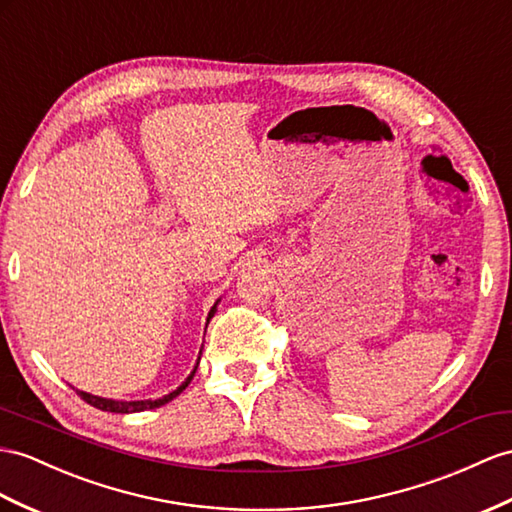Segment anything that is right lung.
<instances>
[{
  "instance_id": "right-lung-1",
  "label": "right lung",
  "mask_w": 512,
  "mask_h": 512,
  "mask_svg": "<svg viewBox=\"0 0 512 512\" xmlns=\"http://www.w3.org/2000/svg\"><path fill=\"white\" fill-rule=\"evenodd\" d=\"M214 311H216V307H212V311H209V318L214 316ZM209 318H207V322H209ZM199 365V363H196ZM194 372H196V368H194ZM194 372L186 378V383L183 385H179L173 393H168V396H164V398H160V400H136V402H119V400H108V398H99V396H90V393H86V391H77L80 393V398L84 400V402H88L90 406H95V409H101V411H110V413H140V411H147V409H157V406H162V404H166V402H170L173 400L175 396H179V393L186 389L188 385H190V381H192V376H194Z\"/></svg>"
}]
</instances>
